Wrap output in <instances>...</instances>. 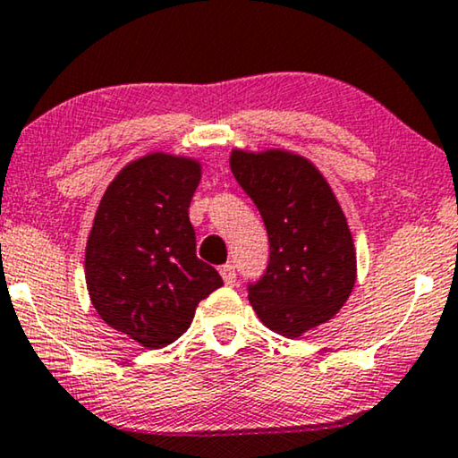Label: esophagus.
I'll return each instance as SVG.
<instances>
[{
  "instance_id": "1",
  "label": "esophagus",
  "mask_w": 458,
  "mask_h": 458,
  "mask_svg": "<svg viewBox=\"0 0 458 458\" xmlns=\"http://www.w3.org/2000/svg\"><path fill=\"white\" fill-rule=\"evenodd\" d=\"M219 275H222L225 285H234L236 283V270L233 264H224L222 268H219Z\"/></svg>"
}]
</instances>
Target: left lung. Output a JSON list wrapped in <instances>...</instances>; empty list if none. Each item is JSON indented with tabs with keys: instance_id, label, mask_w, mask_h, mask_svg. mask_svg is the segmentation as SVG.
<instances>
[{
	"instance_id": "8db88e82",
	"label": "left lung",
	"mask_w": 458,
	"mask_h": 458,
	"mask_svg": "<svg viewBox=\"0 0 458 458\" xmlns=\"http://www.w3.org/2000/svg\"><path fill=\"white\" fill-rule=\"evenodd\" d=\"M239 186L268 233V266L249 302L272 332L298 338L343 309L355 285L352 236L329 183L302 156L270 149L230 156Z\"/></svg>"
}]
</instances>
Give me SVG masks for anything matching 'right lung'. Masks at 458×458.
Instances as JSON below:
<instances>
[{
  "label": "right lung",
  "mask_w": 458,
  "mask_h": 458,
  "mask_svg": "<svg viewBox=\"0 0 458 458\" xmlns=\"http://www.w3.org/2000/svg\"><path fill=\"white\" fill-rule=\"evenodd\" d=\"M199 182L196 160L149 154L131 162L103 194L86 242L92 306L148 349L175 343L200 300L224 285L196 258L188 209Z\"/></svg>",
  "instance_id": "right-lung-1"
}]
</instances>
